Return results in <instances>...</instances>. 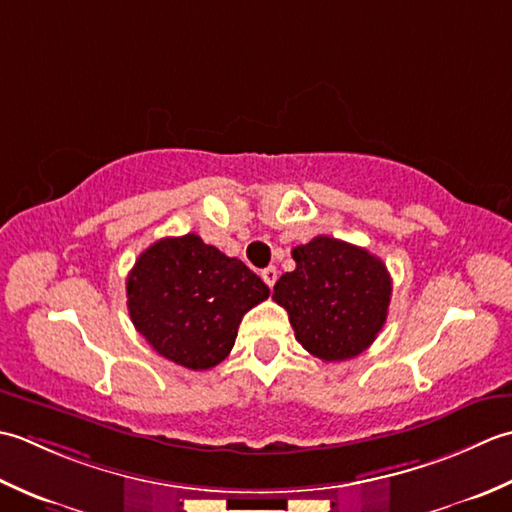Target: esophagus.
I'll return each mask as SVG.
<instances>
[{"label": "esophagus", "instance_id": "esophagus-1", "mask_svg": "<svg viewBox=\"0 0 512 512\" xmlns=\"http://www.w3.org/2000/svg\"><path fill=\"white\" fill-rule=\"evenodd\" d=\"M260 278L265 280L267 287H274V285H276V278H278V271H276V267H274V265L265 267L263 271H260Z\"/></svg>", "mask_w": 512, "mask_h": 512}]
</instances>
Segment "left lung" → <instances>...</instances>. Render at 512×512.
Masks as SVG:
<instances>
[{
    "instance_id": "left-lung-1",
    "label": "left lung",
    "mask_w": 512,
    "mask_h": 512,
    "mask_svg": "<svg viewBox=\"0 0 512 512\" xmlns=\"http://www.w3.org/2000/svg\"><path fill=\"white\" fill-rule=\"evenodd\" d=\"M296 269L274 285L296 340L325 362L356 358L387 322L391 276L364 247L316 236L291 252Z\"/></svg>"
}]
</instances>
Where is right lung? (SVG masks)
Masks as SVG:
<instances>
[{
  "label": "right lung",
  "instance_id": "obj_1",
  "mask_svg": "<svg viewBox=\"0 0 512 512\" xmlns=\"http://www.w3.org/2000/svg\"><path fill=\"white\" fill-rule=\"evenodd\" d=\"M125 285L132 325L159 356L194 371L223 362L243 316L269 296L243 260L196 234L150 245Z\"/></svg>",
  "mask_w": 512,
  "mask_h": 512
}]
</instances>
